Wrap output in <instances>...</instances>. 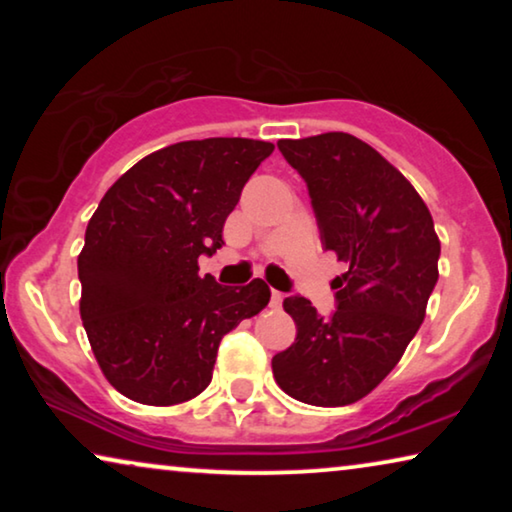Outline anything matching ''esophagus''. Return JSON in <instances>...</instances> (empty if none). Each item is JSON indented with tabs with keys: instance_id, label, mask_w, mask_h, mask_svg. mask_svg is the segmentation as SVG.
<instances>
[{
	"instance_id": "1",
	"label": "esophagus",
	"mask_w": 512,
	"mask_h": 512,
	"mask_svg": "<svg viewBox=\"0 0 512 512\" xmlns=\"http://www.w3.org/2000/svg\"><path fill=\"white\" fill-rule=\"evenodd\" d=\"M282 300H284V293H282V291H275V289H272L270 305H272V307H282Z\"/></svg>"
}]
</instances>
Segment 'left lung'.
I'll list each match as a JSON object with an SVG mask.
<instances>
[{"instance_id":"left-lung-1","label":"left lung","mask_w":512,"mask_h":512,"mask_svg":"<svg viewBox=\"0 0 512 512\" xmlns=\"http://www.w3.org/2000/svg\"><path fill=\"white\" fill-rule=\"evenodd\" d=\"M305 179L321 244L349 270L333 279L335 312L284 298L296 342L272 356L279 387L296 401L338 408L368 396L422 326L438 282L440 240L415 186L373 146L347 132L279 139Z\"/></svg>"}]
</instances>
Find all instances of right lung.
Returning <instances> with one entry per match:
<instances>
[{"label":"right lung","instance_id":"obj_1","mask_svg":"<svg viewBox=\"0 0 512 512\" xmlns=\"http://www.w3.org/2000/svg\"><path fill=\"white\" fill-rule=\"evenodd\" d=\"M275 146L209 137L153 151L104 193L79 254L81 319L104 377L130 401L177 405L212 382L219 342L268 305L270 286L198 275Z\"/></svg>","mask_w":512,"mask_h":512}]
</instances>
